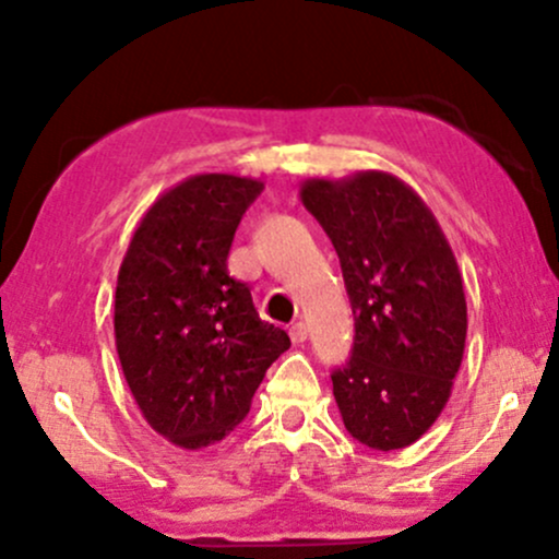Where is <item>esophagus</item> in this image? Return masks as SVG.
I'll use <instances>...</instances> for the list:
<instances>
[{
    "label": "esophagus",
    "mask_w": 559,
    "mask_h": 559,
    "mask_svg": "<svg viewBox=\"0 0 559 559\" xmlns=\"http://www.w3.org/2000/svg\"><path fill=\"white\" fill-rule=\"evenodd\" d=\"M288 336H292L294 344H305L307 342V325L299 320V323H294L292 329H288Z\"/></svg>",
    "instance_id": "esophagus-1"
}]
</instances>
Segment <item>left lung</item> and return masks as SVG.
Returning a JSON list of instances; mask_svg holds the SVG:
<instances>
[{"instance_id": "8db88e82", "label": "left lung", "mask_w": 559, "mask_h": 559, "mask_svg": "<svg viewBox=\"0 0 559 559\" xmlns=\"http://www.w3.org/2000/svg\"><path fill=\"white\" fill-rule=\"evenodd\" d=\"M342 262L355 344L333 370L346 431L391 452L418 441L441 415L463 362V275L428 204L383 170L299 189Z\"/></svg>"}]
</instances>
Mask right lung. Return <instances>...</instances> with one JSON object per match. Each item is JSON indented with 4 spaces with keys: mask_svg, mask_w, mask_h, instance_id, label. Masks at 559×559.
I'll list each match as a JSON object with an SVG mask.
<instances>
[{
    "mask_svg": "<svg viewBox=\"0 0 559 559\" xmlns=\"http://www.w3.org/2000/svg\"><path fill=\"white\" fill-rule=\"evenodd\" d=\"M262 181L199 173L157 197L115 288V346L141 415L181 449L226 439L265 370L292 346L228 275L241 215Z\"/></svg>",
    "mask_w": 559,
    "mask_h": 559,
    "instance_id": "1",
    "label": "right lung"
}]
</instances>
